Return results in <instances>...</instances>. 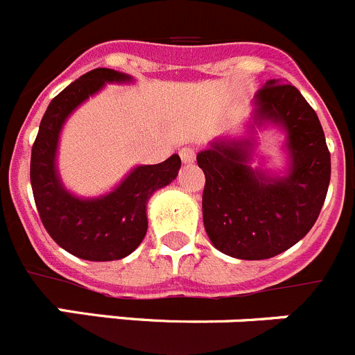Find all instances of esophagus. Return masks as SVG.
<instances>
[{
	"instance_id": "34e87169",
	"label": "esophagus",
	"mask_w": 355,
	"mask_h": 355,
	"mask_svg": "<svg viewBox=\"0 0 355 355\" xmlns=\"http://www.w3.org/2000/svg\"><path fill=\"white\" fill-rule=\"evenodd\" d=\"M178 155H180L182 162H193L194 159H196V150L193 148V146H184V148H180V152H178Z\"/></svg>"
}]
</instances>
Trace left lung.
<instances>
[{"label": "left lung", "mask_w": 355, "mask_h": 355, "mask_svg": "<svg viewBox=\"0 0 355 355\" xmlns=\"http://www.w3.org/2000/svg\"><path fill=\"white\" fill-rule=\"evenodd\" d=\"M257 114L288 134L292 170L267 178L248 166L249 143H212L196 155L205 173L203 225L221 253L265 260L301 241L317 221L331 180V154L317 113L292 83L270 79L257 94Z\"/></svg>", "instance_id": "8db88e82"}]
</instances>
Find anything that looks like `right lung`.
<instances>
[{
	"mask_svg": "<svg viewBox=\"0 0 355 355\" xmlns=\"http://www.w3.org/2000/svg\"><path fill=\"white\" fill-rule=\"evenodd\" d=\"M129 79L116 70L95 69L70 83L47 106L31 148L30 178L40 221L60 248L83 260H120L132 253L146 235V201L180 170L177 154L161 164L138 166L113 193L95 200H79L60 184L54 155L65 118L104 83Z\"/></svg>",
	"mask_w": 355,
	"mask_h": 355,
	"instance_id": "1",
	"label": "right lung"
}]
</instances>
